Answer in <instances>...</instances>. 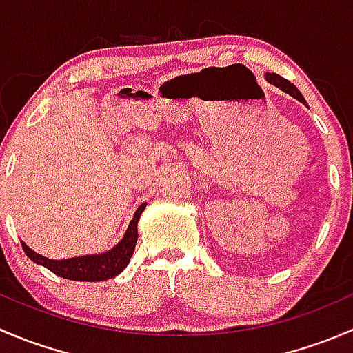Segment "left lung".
<instances>
[{"instance_id":"obj_1","label":"left lung","mask_w":353,"mask_h":353,"mask_svg":"<svg viewBox=\"0 0 353 353\" xmlns=\"http://www.w3.org/2000/svg\"><path fill=\"white\" fill-rule=\"evenodd\" d=\"M266 80H268L270 83L275 85V87H279L280 90L285 92V94L292 95V97H294V99H297L299 102L305 104L304 97H302L301 92L297 90V87H295L294 83H290V81H288V80H285V78H283V77H280V74H276V73H266Z\"/></svg>"}]
</instances>
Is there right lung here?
Returning <instances> with one entry per match:
<instances>
[{"label":"right lung","instance_id":"right-lung-1","mask_svg":"<svg viewBox=\"0 0 353 353\" xmlns=\"http://www.w3.org/2000/svg\"><path fill=\"white\" fill-rule=\"evenodd\" d=\"M147 203L138 206L134 212L133 220H131L130 227H128L126 234H124L123 241L112 248L110 251L104 252V254H94V256H78V258L70 259H49L44 256L37 254L32 251L27 244L22 243V248L25 254L37 265L46 266L51 270L54 275L63 276L68 280H77V282H102V280H109L112 276L119 275L130 263L131 256H133L134 245H137L138 239V229L137 223L140 219L141 212L145 210Z\"/></svg>","mask_w":353,"mask_h":353}]
</instances>
